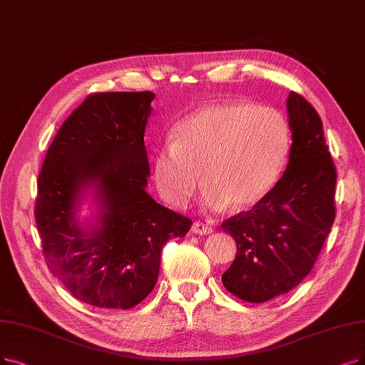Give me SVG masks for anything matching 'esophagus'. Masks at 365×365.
Returning <instances> with one entry per match:
<instances>
[{
  "label": "esophagus",
  "mask_w": 365,
  "mask_h": 365,
  "mask_svg": "<svg viewBox=\"0 0 365 365\" xmlns=\"http://www.w3.org/2000/svg\"><path fill=\"white\" fill-rule=\"evenodd\" d=\"M192 232L196 233V235H208V233L212 232V227L203 222H195L192 226Z\"/></svg>",
  "instance_id": "34e87169"
}]
</instances>
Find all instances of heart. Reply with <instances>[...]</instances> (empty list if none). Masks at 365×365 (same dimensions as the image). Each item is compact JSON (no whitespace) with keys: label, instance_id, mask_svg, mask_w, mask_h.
Listing matches in <instances>:
<instances>
[{"label":"heart","instance_id":"1","mask_svg":"<svg viewBox=\"0 0 365 365\" xmlns=\"http://www.w3.org/2000/svg\"><path fill=\"white\" fill-rule=\"evenodd\" d=\"M290 124L272 106L225 101L188 115L173 140L153 157L157 190L173 207H184L205 182L203 205L220 211L253 207L279 182L290 153Z\"/></svg>","mask_w":365,"mask_h":365}]
</instances>
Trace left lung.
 Here are the masks:
<instances>
[{
	"label": "left lung",
	"mask_w": 365,
	"mask_h": 365,
	"mask_svg": "<svg viewBox=\"0 0 365 365\" xmlns=\"http://www.w3.org/2000/svg\"><path fill=\"white\" fill-rule=\"evenodd\" d=\"M292 147L272 192L250 211L222 223L237 242L223 286L247 302H265L297 287L312 271L335 218V170L316 109L287 98Z\"/></svg>",
	"instance_id": "left-lung-1"
}]
</instances>
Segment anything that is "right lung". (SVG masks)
<instances>
[{
    "instance_id": "add662e5",
    "label": "right lung",
    "mask_w": 365,
    "mask_h": 365,
    "mask_svg": "<svg viewBox=\"0 0 365 365\" xmlns=\"http://www.w3.org/2000/svg\"><path fill=\"white\" fill-rule=\"evenodd\" d=\"M154 93H94L58 130L37 180L36 225L49 271L76 299L127 310L154 289L160 255L185 237L192 220L147 192L150 163L143 133ZM96 187L99 226L74 220L77 199Z\"/></svg>"
}]
</instances>
